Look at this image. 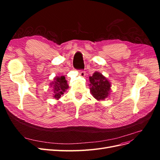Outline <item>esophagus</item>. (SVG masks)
<instances>
[{
    "label": "esophagus",
    "instance_id": "esophagus-1",
    "mask_svg": "<svg viewBox=\"0 0 160 160\" xmlns=\"http://www.w3.org/2000/svg\"><path fill=\"white\" fill-rule=\"evenodd\" d=\"M79 75L81 76V77L85 76V74H86V73H85V71H83V70H80L79 72Z\"/></svg>",
    "mask_w": 160,
    "mask_h": 160
}]
</instances>
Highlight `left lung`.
I'll list each match as a JSON object with an SVG mask.
<instances>
[{"mask_svg": "<svg viewBox=\"0 0 160 160\" xmlns=\"http://www.w3.org/2000/svg\"><path fill=\"white\" fill-rule=\"evenodd\" d=\"M91 92L94 98L98 100H103L109 94L111 84L109 81L99 72H95L89 77Z\"/></svg>", "mask_w": 160, "mask_h": 160, "instance_id": "8db88e82", "label": "left lung"}]
</instances>
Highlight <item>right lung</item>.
Instances as JSON below:
<instances>
[{
  "label": "right lung",
  "instance_id": "1",
  "mask_svg": "<svg viewBox=\"0 0 160 160\" xmlns=\"http://www.w3.org/2000/svg\"><path fill=\"white\" fill-rule=\"evenodd\" d=\"M67 80L64 76L56 77L54 79V81L51 83V87H53L54 91V98L57 99H59L61 96L64 93L66 89H68L69 86L67 83Z\"/></svg>",
  "mask_w": 160,
  "mask_h": 160
}]
</instances>
